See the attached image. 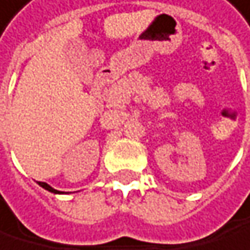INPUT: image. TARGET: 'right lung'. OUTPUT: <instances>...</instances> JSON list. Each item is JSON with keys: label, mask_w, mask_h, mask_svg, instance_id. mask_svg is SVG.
I'll return each instance as SVG.
<instances>
[{"label": "right lung", "mask_w": 250, "mask_h": 250, "mask_svg": "<svg viewBox=\"0 0 250 250\" xmlns=\"http://www.w3.org/2000/svg\"><path fill=\"white\" fill-rule=\"evenodd\" d=\"M39 186H42L44 189H47V191H50V192H55V194H59V191H56V189H53L52 186L50 185H47V183H44V182H39Z\"/></svg>", "instance_id": "right-lung-1"}]
</instances>
